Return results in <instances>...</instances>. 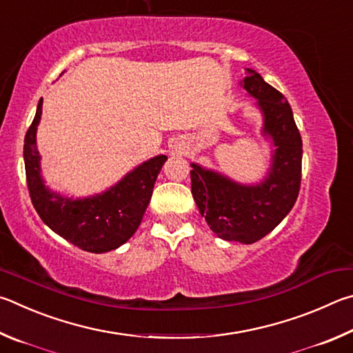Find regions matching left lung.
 Here are the masks:
<instances>
[{
    "label": "left lung",
    "instance_id": "left-lung-1",
    "mask_svg": "<svg viewBox=\"0 0 353 353\" xmlns=\"http://www.w3.org/2000/svg\"><path fill=\"white\" fill-rule=\"evenodd\" d=\"M246 72L242 85L257 99L263 114L262 133L270 136L276 147L267 176L259 184L246 186L192 163L190 181L201 217L215 236L250 245L273 231L294 206L301 188L302 139L282 92L259 72Z\"/></svg>",
    "mask_w": 353,
    "mask_h": 353
}]
</instances>
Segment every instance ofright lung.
I'll list each match as a JSON object with an SVG mask.
<instances>
[{"label": "right lung", "instance_id": "1", "mask_svg": "<svg viewBox=\"0 0 353 353\" xmlns=\"http://www.w3.org/2000/svg\"><path fill=\"white\" fill-rule=\"evenodd\" d=\"M43 99L37 105L32 123L24 136V167L30 200L43 223L77 248L88 252H107L119 248L141 225L150 203L153 186L165 154H158L128 172L119 183L88 199H70L45 186L37 150V127Z\"/></svg>", "mask_w": 353, "mask_h": 353}]
</instances>
